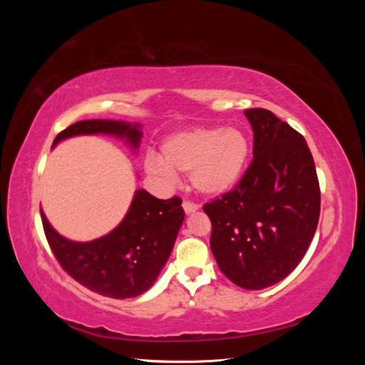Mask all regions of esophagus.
I'll use <instances>...</instances> for the list:
<instances>
[{
    "instance_id": "34e87169",
    "label": "esophagus",
    "mask_w": 365,
    "mask_h": 365,
    "mask_svg": "<svg viewBox=\"0 0 365 365\" xmlns=\"http://www.w3.org/2000/svg\"><path fill=\"white\" fill-rule=\"evenodd\" d=\"M182 208H184V212H185V215H190V213H195L196 212V210L197 208H200V207H197L196 204H193V202H189V201H184L182 202Z\"/></svg>"
}]
</instances>
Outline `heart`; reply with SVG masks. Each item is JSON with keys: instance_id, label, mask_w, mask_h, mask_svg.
I'll list each match as a JSON object with an SVG mask.
<instances>
[{"instance_id": "b5f03b06", "label": "heart", "mask_w": 365, "mask_h": 365, "mask_svg": "<svg viewBox=\"0 0 365 365\" xmlns=\"http://www.w3.org/2000/svg\"><path fill=\"white\" fill-rule=\"evenodd\" d=\"M250 153V138L240 128H192L165 138L161 158L149 155L146 165L165 180H173L176 173H190L197 193L217 197L239 184Z\"/></svg>"}]
</instances>
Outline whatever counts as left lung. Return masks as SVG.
Returning <instances> with one entry per match:
<instances>
[{
  "label": "left lung",
  "mask_w": 365,
  "mask_h": 365,
  "mask_svg": "<svg viewBox=\"0 0 365 365\" xmlns=\"http://www.w3.org/2000/svg\"><path fill=\"white\" fill-rule=\"evenodd\" d=\"M252 163L235 190L204 205L219 269L244 289H263L295 269L319 217L315 163L303 135L268 109H247Z\"/></svg>",
  "instance_id": "1"
}]
</instances>
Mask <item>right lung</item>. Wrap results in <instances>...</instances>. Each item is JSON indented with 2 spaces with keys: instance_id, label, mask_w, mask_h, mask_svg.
<instances>
[{
  "instance_id": "obj_1",
  "label": "right lung",
  "mask_w": 365,
  "mask_h": 365,
  "mask_svg": "<svg viewBox=\"0 0 365 365\" xmlns=\"http://www.w3.org/2000/svg\"><path fill=\"white\" fill-rule=\"evenodd\" d=\"M111 135L138 150L140 123L123 120H82L54 138L58 143L79 135ZM42 225L54 257L85 288L111 298H132L155 283L173 250L184 222L181 200L163 201L138 189L121 222L108 235L74 242L59 235L41 210Z\"/></svg>"
}]
</instances>
